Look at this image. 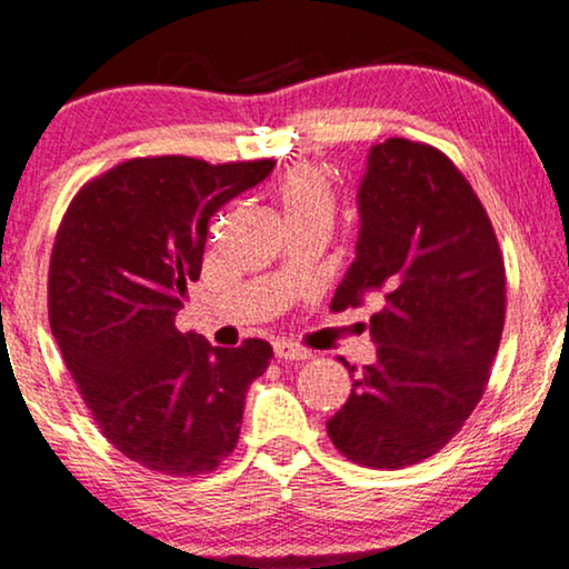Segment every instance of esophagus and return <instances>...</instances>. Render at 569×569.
<instances>
[{
  "instance_id": "obj_1",
  "label": "esophagus",
  "mask_w": 569,
  "mask_h": 569,
  "mask_svg": "<svg viewBox=\"0 0 569 569\" xmlns=\"http://www.w3.org/2000/svg\"><path fill=\"white\" fill-rule=\"evenodd\" d=\"M274 355H277V360H282V362H302V360H310L308 349L292 345V341H277V345H274Z\"/></svg>"
}]
</instances>
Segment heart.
I'll list each match as a JSON object with an SVG mask.
<instances>
[{
	"mask_svg": "<svg viewBox=\"0 0 569 569\" xmlns=\"http://www.w3.org/2000/svg\"><path fill=\"white\" fill-rule=\"evenodd\" d=\"M277 201L282 209L284 222H326L331 224L333 209H337V193H333L331 178L313 162H295L279 176Z\"/></svg>",
	"mask_w": 569,
	"mask_h": 569,
	"instance_id": "obj_1",
	"label": "heart"
}]
</instances>
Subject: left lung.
Segmentation results:
<instances>
[{
    "label": "left lung",
    "instance_id": "1",
    "mask_svg": "<svg viewBox=\"0 0 569 569\" xmlns=\"http://www.w3.org/2000/svg\"><path fill=\"white\" fill-rule=\"evenodd\" d=\"M360 220L331 310L378 308V362L326 430L349 461L393 471L446 448L481 401L505 326V261L477 191L427 142L372 144Z\"/></svg>",
    "mask_w": 569,
    "mask_h": 569
}]
</instances>
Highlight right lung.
Instances as JSON below:
<instances>
[{"label":"right lung","instance_id":"add662e5","mask_svg":"<svg viewBox=\"0 0 569 569\" xmlns=\"http://www.w3.org/2000/svg\"><path fill=\"white\" fill-rule=\"evenodd\" d=\"M274 160L131 158L69 201L49 263V323L103 438L166 477L209 473L236 450L263 339L212 347L176 329L201 274L209 220Z\"/></svg>","mask_w":569,"mask_h":569}]
</instances>
